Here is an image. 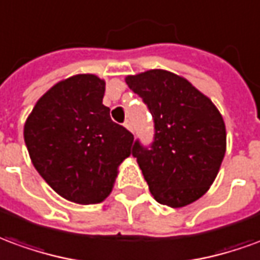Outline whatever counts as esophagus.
<instances>
[{"label":"esophagus","instance_id":"obj_1","mask_svg":"<svg viewBox=\"0 0 260 260\" xmlns=\"http://www.w3.org/2000/svg\"><path fill=\"white\" fill-rule=\"evenodd\" d=\"M124 126H125V128H126V129L129 131V132H132V124H131L129 119H126V121H125Z\"/></svg>","mask_w":260,"mask_h":260}]
</instances>
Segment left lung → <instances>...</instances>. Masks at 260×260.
I'll return each mask as SVG.
<instances>
[{
  "mask_svg": "<svg viewBox=\"0 0 260 260\" xmlns=\"http://www.w3.org/2000/svg\"><path fill=\"white\" fill-rule=\"evenodd\" d=\"M125 83L155 119L152 149L136 142L132 150L150 194L172 208L197 201L210 190L226 150L221 112L188 80L163 69L126 76Z\"/></svg>",
  "mask_w": 260,
  "mask_h": 260,
  "instance_id": "1",
  "label": "left lung"
}]
</instances>
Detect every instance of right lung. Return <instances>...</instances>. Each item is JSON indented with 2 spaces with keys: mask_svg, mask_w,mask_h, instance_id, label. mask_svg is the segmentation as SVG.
Wrapping results in <instances>:
<instances>
[{
  "mask_svg": "<svg viewBox=\"0 0 260 260\" xmlns=\"http://www.w3.org/2000/svg\"><path fill=\"white\" fill-rule=\"evenodd\" d=\"M104 92L105 80L99 76L74 74L50 87L23 125L38 173L76 204L104 201L119 165L132 153L134 135L112 122Z\"/></svg>",
  "mask_w": 260,
  "mask_h": 260,
  "instance_id": "right-lung-1",
  "label": "right lung"
}]
</instances>
